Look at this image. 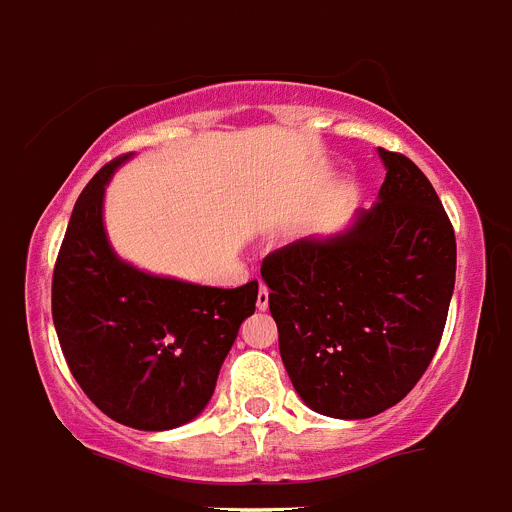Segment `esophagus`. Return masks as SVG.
Listing matches in <instances>:
<instances>
[{
	"label": "esophagus",
	"mask_w": 512,
	"mask_h": 512,
	"mask_svg": "<svg viewBox=\"0 0 512 512\" xmlns=\"http://www.w3.org/2000/svg\"><path fill=\"white\" fill-rule=\"evenodd\" d=\"M256 307H259V310H266V307H269V289H266L264 284H261V287H259V297H256Z\"/></svg>",
	"instance_id": "obj_1"
}]
</instances>
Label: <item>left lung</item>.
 I'll return each mask as SVG.
<instances>
[{"instance_id": "obj_1", "label": "left lung", "mask_w": 512, "mask_h": 512, "mask_svg": "<svg viewBox=\"0 0 512 512\" xmlns=\"http://www.w3.org/2000/svg\"><path fill=\"white\" fill-rule=\"evenodd\" d=\"M377 153L387 176L369 210L261 264L284 369L328 418H374L408 395L454 295L456 238L436 189L410 158Z\"/></svg>"}]
</instances>
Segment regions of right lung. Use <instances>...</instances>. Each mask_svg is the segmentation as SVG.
Returning a JSON list of instances; mask_svg holds the SVG:
<instances>
[{
	"label": "right lung",
	"mask_w": 512,
	"mask_h": 512,
	"mask_svg": "<svg viewBox=\"0 0 512 512\" xmlns=\"http://www.w3.org/2000/svg\"><path fill=\"white\" fill-rule=\"evenodd\" d=\"M128 158L99 169L76 200L53 271V325L71 374L104 415L171 431L212 400L259 282L205 287L120 259L104 228V192Z\"/></svg>",
	"instance_id": "add662e5"
}]
</instances>
